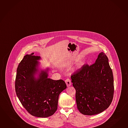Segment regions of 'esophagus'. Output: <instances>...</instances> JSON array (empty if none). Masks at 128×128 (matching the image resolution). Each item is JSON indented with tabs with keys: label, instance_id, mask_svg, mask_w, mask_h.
Listing matches in <instances>:
<instances>
[{
	"label": "esophagus",
	"instance_id": "1",
	"mask_svg": "<svg viewBox=\"0 0 128 128\" xmlns=\"http://www.w3.org/2000/svg\"><path fill=\"white\" fill-rule=\"evenodd\" d=\"M65 82H66V84L67 86H70L71 85V80L69 79H67L65 80Z\"/></svg>",
	"mask_w": 128,
	"mask_h": 128
}]
</instances>
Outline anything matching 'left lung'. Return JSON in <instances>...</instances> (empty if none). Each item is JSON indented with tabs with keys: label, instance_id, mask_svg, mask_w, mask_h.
Returning <instances> with one entry per match:
<instances>
[{
	"label": "left lung",
	"instance_id": "8db88e82",
	"mask_svg": "<svg viewBox=\"0 0 128 128\" xmlns=\"http://www.w3.org/2000/svg\"><path fill=\"white\" fill-rule=\"evenodd\" d=\"M71 78L76 90L77 108L82 114H99L110 106L114 95V78L104 52L99 54L93 64L84 65Z\"/></svg>",
	"mask_w": 128,
	"mask_h": 128
}]
</instances>
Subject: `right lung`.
Segmentation results:
<instances>
[{"instance_id":"1","label":"right lung","mask_w":128,"mask_h":128,"mask_svg":"<svg viewBox=\"0 0 128 128\" xmlns=\"http://www.w3.org/2000/svg\"><path fill=\"white\" fill-rule=\"evenodd\" d=\"M40 59L34 52L24 56L18 66L15 86L19 100L28 112L45 118L57 110L59 94L66 86L62 80L48 78V68L39 71Z\"/></svg>"}]
</instances>
